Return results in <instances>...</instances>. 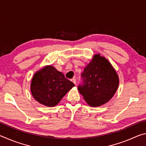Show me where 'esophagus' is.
<instances>
[{
	"instance_id": "1",
	"label": "esophagus",
	"mask_w": 146,
	"mask_h": 146,
	"mask_svg": "<svg viewBox=\"0 0 146 146\" xmlns=\"http://www.w3.org/2000/svg\"><path fill=\"white\" fill-rule=\"evenodd\" d=\"M71 80V82H72L73 83H74L75 84H76V80H75V78H72Z\"/></svg>"
}]
</instances>
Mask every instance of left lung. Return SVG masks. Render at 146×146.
Returning <instances> with one entry per match:
<instances>
[{
  "mask_svg": "<svg viewBox=\"0 0 146 146\" xmlns=\"http://www.w3.org/2000/svg\"><path fill=\"white\" fill-rule=\"evenodd\" d=\"M81 76L82 84L78 86V90L91 107H98L110 101L115 94L119 84V78L115 69L100 54L93 56Z\"/></svg>",
  "mask_w": 146,
  "mask_h": 146,
  "instance_id": "1",
  "label": "left lung"
}]
</instances>
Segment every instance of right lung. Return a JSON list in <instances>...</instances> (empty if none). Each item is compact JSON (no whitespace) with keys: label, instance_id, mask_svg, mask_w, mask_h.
Returning a JSON list of instances; mask_svg holds the SVG:
<instances>
[{"label":"right lung","instance_id":"add662e5","mask_svg":"<svg viewBox=\"0 0 146 146\" xmlns=\"http://www.w3.org/2000/svg\"><path fill=\"white\" fill-rule=\"evenodd\" d=\"M75 84L52 66H46L34 74L31 92L37 102L48 107L58 104Z\"/></svg>","mask_w":146,"mask_h":146}]
</instances>
